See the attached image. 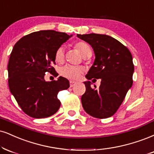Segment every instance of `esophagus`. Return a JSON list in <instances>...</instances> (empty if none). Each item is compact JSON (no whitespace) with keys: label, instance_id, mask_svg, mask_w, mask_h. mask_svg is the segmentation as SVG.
Masks as SVG:
<instances>
[{"label":"esophagus","instance_id":"34e87169","mask_svg":"<svg viewBox=\"0 0 154 154\" xmlns=\"http://www.w3.org/2000/svg\"><path fill=\"white\" fill-rule=\"evenodd\" d=\"M69 85H70V88H72V87H74L76 85V82H74V81H70Z\"/></svg>","mask_w":154,"mask_h":154}]
</instances>
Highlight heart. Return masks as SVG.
<instances>
[{
  "mask_svg": "<svg viewBox=\"0 0 154 154\" xmlns=\"http://www.w3.org/2000/svg\"><path fill=\"white\" fill-rule=\"evenodd\" d=\"M75 47L79 51L81 55L83 57H88V55L91 54L92 51L91 48L88 43L85 42H78L75 44ZM55 60L57 62L62 63L64 59V48L59 47L55 51ZM82 70L80 67L75 66L72 65H65L61 68L60 73L62 76L66 78L76 80L79 78V77L82 74Z\"/></svg>",
  "mask_w": 154,
  "mask_h": 154,
  "instance_id": "obj_1",
  "label": "heart"
}]
</instances>
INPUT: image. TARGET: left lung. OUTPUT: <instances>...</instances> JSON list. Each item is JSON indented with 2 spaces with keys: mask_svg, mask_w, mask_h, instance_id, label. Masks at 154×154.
I'll return each mask as SVG.
<instances>
[{
  "mask_svg": "<svg viewBox=\"0 0 154 154\" xmlns=\"http://www.w3.org/2000/svg\"><path fill=\"white\" fill-rule=\"evenodd\" d=\"M91 45L95 54L93 65L86 78L101 79L98 88L85 82L86 91L82 96V107L94 118L111 117L121 105L133 85L134 65L131 51L117 39L104 34H77ZM92 80V81H93Z\"/></svg>",
  "mask_w": 154,
  "mask_h": 154,
  "instance_id": "left-lung-1",
  "label": "left lung"
}]
</instances>
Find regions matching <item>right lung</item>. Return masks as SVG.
Segmentation results:
<instances>
[{"mask_svg":"<svg viewBox=\"0 0 154 154\" xmlns=\"http://www.w3.org/2000/svg\"><path fill=\"white\" fill-rule=\"evenodd\" d=\"M72 36L43 30L26 35L14 45L8 64V86L21 110L34 118L55 114L60 107L58 92L69 88L67 79L46 82L45 73L56 75L55 51Z\"/></svg>","mask_w":154,"mask_h":154,"instance_id":"1","label":"right lung"}]
</instances>
